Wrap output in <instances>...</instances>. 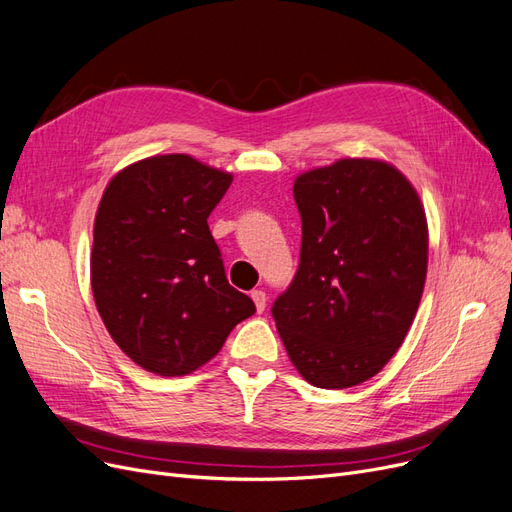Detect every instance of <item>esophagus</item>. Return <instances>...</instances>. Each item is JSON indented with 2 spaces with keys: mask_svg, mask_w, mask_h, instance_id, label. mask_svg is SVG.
Instances as JSON below:
<instances>
[{
  "mask_svg": "<svg viewBox=\"0 0 512 512\" xmlns=\"http://www.w3.org/2000/svg\"><path fill=\"white\" fill-rule=\"evenodd\" d=\"M250 297H252V301H254L256 309H258V314L265 312V307H267V294L262 292V290H252Z\"/></svg>",
  "mask_w": 512,
  "mask_h": 512,
  "instance_id": "1",
  "label": "esophagus"
}]
</instances>
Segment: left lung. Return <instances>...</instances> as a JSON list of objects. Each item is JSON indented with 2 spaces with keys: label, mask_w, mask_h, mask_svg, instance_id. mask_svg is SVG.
Masks as SVG:
<instances>
[{
  "label": "left lung",
  "mask_w": 512,
  "mask_h": 512,
  "mask_svg": "<svg viewBox=\"0 0 512 512\" xmlns=\"http://www.w3.org/2000/svg\"><path fill=\"white\" fill-rule=\"evenodd\" d=\"M299 269L271 314L299 374L318 389L356 386L391 361L427 275V220L399 170L339 160L294 181Z\"/></svg>",
  "instance_id": "left-lung-1"
}]
</instances>
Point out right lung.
<instances>
[{
	"label": "right lung",
	"mask_w": 512,
	"mask_h": 512,
	"mask_svg": "<svg viewBox=\"0 0 512 512\" xmlns=\"http://www.w3.org/2000/svg\"><path fill=\"white\" fill-rule=\"evenodd\" d=\"M230 183L224 170L170 153L123 168L106 185L91 290L115 344L151 374H190L256 312L228 284L207 224Z\"/></svg>",
	"instance_id": "add662e5"
}]
</instances>
